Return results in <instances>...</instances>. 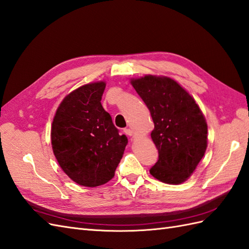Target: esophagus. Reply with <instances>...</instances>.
Listing matches in <instances>:
<instances>
[{"label": "esophagus", "instance_id": "esophagus-1", "mask_svg": "<svg viewBox=\"0 0 249 249\" xmlns=\"http://www.w3.org/2000/svg\"><path fill=\"white\" fill-rule=\"evenodd\" d=\"M124 134L128 135V136H132L133 135V131L131 129H129V128H125L124 130Z\"/></svg>", "mask_w": 249, "mask_h": 249}]
</instances>
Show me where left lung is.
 Instances as JSON below:
<instances>
[{
    "label": "left lung",
    "instance_id": "obj_1",
    "mask_svg": "<svg viewBox=\"0 0 249 249\" xmlns=\"http://www.w3.org/2000/svg\"><path fill=\"white\" fill-rule=\"evenodd\" d=\"M131 84L152 116L151 137L159 160L151 175L162 183L178 185L196 170L207 148V123L193 97L169 77L147 75Z\"/></svg>",
    "mask_w": 249,
    "mask_h": 249
}]
</instances>
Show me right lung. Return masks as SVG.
Returning a JSON list of instances; mask_svg holds the SVG:
<instances>
[{
    "label": "right lung",
    "instance_id": "right-lung-1",
    "mask_svg": "<svg viewBox=\"0 0 249 249\" xmlns=\"http://www.w3.org/2000/svg\"><path fill=\"white\" fill-rule=\"evenodd\" d=\"M105 89L106 82L99 81L72 90L60 104L52 124V147L60 167L84 187L111 180L128 143L101 106Z\"/></svg>",
    "mask_w": 249,
    "mask_h": 249
}]
</instances>
